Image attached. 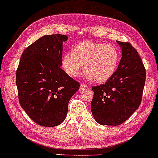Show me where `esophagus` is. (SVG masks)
Listing matches in <instances>:
<instances>
[{
  "label": "esophagus",
  "mask_w": 158,
  "mask_h": 158,
  "mask_svg": "<svg viewBox=\"0 0 158 158\" xmlns=\"http://www.w3.org/2000/svg\"><path fill=\"white\" fill-rule=\"evenodd\" d=\"M86 89H87V86L84 84H81V85H80V90H86Z\"/></svg>",
  "instance_id": "34e87169"
}]
</instances>
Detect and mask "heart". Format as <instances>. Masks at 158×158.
<instances>
[{
	"label": "heart",
	"mask_w": 158,
	"mask_h": 158,
	"mask_svg": "<svg viewBox=\"0 0 158 158\" xmlns=\"http://www.w3.org/2000/svg\"><path fill=\"white\" fill-rule=\"evenodd\" d=\"M118 61L119 54L114 45L85 41L64 54L62 66L68 75L74 77L84 69V64L86 78L103 83L114 74Z\"/></svg>",
	"instance_id": "1"
}]
</instances>
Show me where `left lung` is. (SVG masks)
I'll return each mask as SVG.
<instances>
[{
  "instance_id": "8db88e82",
  "label": "left lung",
  "mask_w": 158,
  "mask_h": 158,
  "mask_svg": "<svg viewBox=\"0 0 158 158\" xmlns=\"http://www.w3.org/2000/svg\"><path fill=\"white\" fill-rule=\"evenodd\" d=\"M122 48L118 68L104 84L93 87L91 112L103 126H118L139 107L146 72L135 48L129 43L116 41Z\"/></svg>"
}]
</instances>
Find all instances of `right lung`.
<instances>
[{
  "label": "right lung",
  "mask_w": 158,
  "mask_h": 158,
  "mask_svg": "<svg viewBox=\"0 0 158 158\" xmlns=\"http://www.w3.org/2000/svg\"><path fill=\"white\" fill-rule=\"evenodd\" d=\"M67 35H44L21 55L16 74L19 102L35 123L54 127L67 116L70 99L80 84L68 76L62 65L63 43Z\"/></svg>",
  "instance_id": "1"
}]
</instances>
